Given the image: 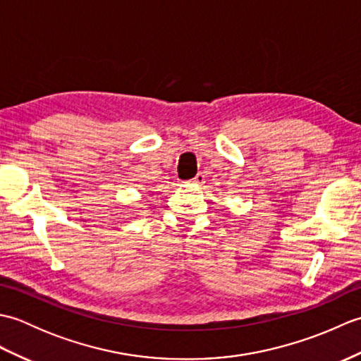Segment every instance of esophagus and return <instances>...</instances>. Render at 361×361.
<instances>
[{
  "label": "esophagus",
  "instance_id": "1",
  "mask_svg": "<svg viewBox=\"0 0 361 361\" xmlns=\"http://www.w3.org/2000/svg\"><path fill=\"white\" fill-rule=\"evenodd\" d=\"M189 183H192L194 186H202L204 183V175L203 173H197L192 180H190Z\"/></svg>",
  "mask_w": 361,
  "mask_h": 361
}]
</instances>
